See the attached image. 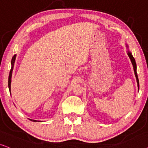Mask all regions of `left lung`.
<instances>
[{
  "instance_id": "left-lung-1",
  "label": "left lung",
  "mask_w": 148,
  "mask_h": 148,
  "mask_svg": "<svg viewBox=\"0 0 148 148\" xmlns=\"http://www.w3.org/2000/svg\"><path fill=\"white\" fill-rule=\"evenodd\" d=\"M126 47H127V54L129 56L130 60H131V62L132 63V65H133V70H134V72H135V75L136 77V80H137V87H138V90L139 89V79H138V76H137V65H136V62L135 59H134L133 55H132L131 52L129 51V45L127 44H126Z\"/></svg>"
}]
</instances>
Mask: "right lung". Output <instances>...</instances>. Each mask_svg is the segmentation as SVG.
Segmentation results:
<instances>
[{
    "label": "right lung",
    "instance_id": "add662e5",
    "mask_svg": "<svg viewBox=\"0 0 148 148\" xmlns=\"http://www.w3.org/2000/svg\"><path fill=\"white\" fill-rule=\"evenodd\" d=\"M15 59H16V55H14V56L12 58V60H11V70H10L9 72V81H8V86H9V91L11 92V77H12V73H13V67H14V64L15 62ZM29 121H33V122H37V121H35V120H32L29 119Z\"/></svg>",
    "mask_w": 148,
    "mask_h": 148
}]
</instances>
